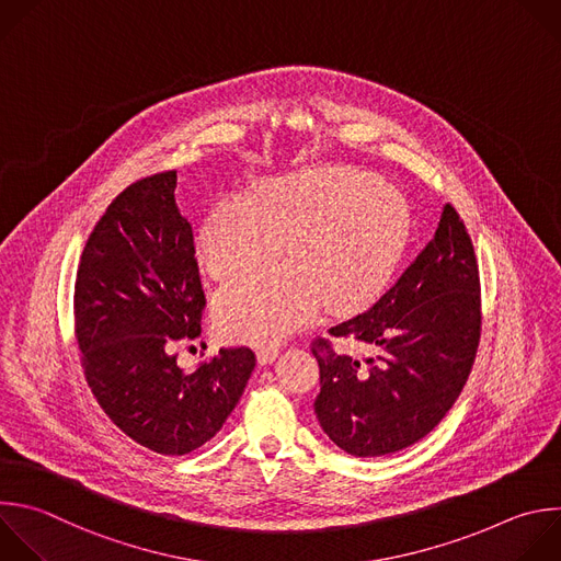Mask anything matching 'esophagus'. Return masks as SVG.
<instances>
[{
	"label": "esophagus",
	"mask_w": 561,
	"mask_h": 561,
	"mask_svg": "<svg viewBox=\"0 0 561 561\" xmlns=\"http://www.w3.org/2000/svg\"><path fill=\"white\" fill-rule=\"evenodd\" d=\"M277 356H279V347L277 345H262L260 352H257V358H260L262 365L273 363Z\"/></svg>",
	"instance_id": "esophagus-1"
}]
</instances>
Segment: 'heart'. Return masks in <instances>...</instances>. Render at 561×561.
I'll return each mask as SVG.
<instances>
[{"instance_id": "b5f03b06", "label": "heart", "mask_w": 561, "mask_h": 561, "mask_svg": "<svg viewBox=\"0 0 561 561\" xmlns=\"http://www.w3.org/2000/svg\"><path fill=\"white\" fill-rule=\"evenodd\" d=\"M408 203L397 186L352 167H325L266 182L257 201L233 194L203 222L201 260L231 279L284 253L290 264L231 282L216 297L220 330L275 343L323 308L352 310L388 282L408 238Z\"/></svg>"}]
</instances>
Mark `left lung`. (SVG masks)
<instances>
[{"mask_svg":"<svg viewBox=\"0 0 561 561\" xmlns=\"http://www.w3.org/2000/svg\"><path fill=\"white\" fill-rule=\"evenodd\" d=\"M328 332L367 352L314 341L328 438L356 458L425 438L462 392L480 339L478 262L456 209L443 207L434 238L375 306Z\"/></svg>","mask_w":561,"mask_h":561,"instance_id":"8db88e82","label":"left lung"}]
</instances>
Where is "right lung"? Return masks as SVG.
<instances>
[{
	"mask_svg": "<svg viewBox=\"0 0 561 561\" xmlns=\"http://www.w3.org/2000/svg\"><path fill=\"white\" fill-rule=\"evenodd\" d=\"M175 171L129 184L96 222L75 284L85 381L138 445L184 456L211 440L255 367L251 347H222L186 371L178 341L198 339L205 293L192 225L175 205Z\"/></svg>",
	"mask_w": 561,
	"mask_h": 561,
	"instance_id": "right-lung-1",
	"label": "right lung"
}]
</instances>
